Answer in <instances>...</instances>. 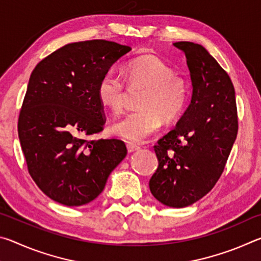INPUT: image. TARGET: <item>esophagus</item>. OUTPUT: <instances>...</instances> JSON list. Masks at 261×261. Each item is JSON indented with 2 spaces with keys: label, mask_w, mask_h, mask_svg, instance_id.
I'll return each mask as SVG.
<instances>
[{
  "label": "esophagus",
  "mask_w": 261,
  "mask_h": 261,
  "mask_svg": "<svg viewBox=\"0 0 261 261\" xmlns=\"http://www.w3.org/2000/svg\"><path fill=\"white\" fill-rule=\"evenodd\" d=\"M126 148H127V152L132 153V152H135V151H138L140 147L138 146V145H135V144H127L126 145Z\"/></svg>",
  "instance_id": "esophagus-1"
}]
</instances>
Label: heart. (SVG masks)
Wrapping results in <instances>:
<instances>
[{
  "mask_svg": "<svg viewBox=\"0 0 261 261\" xmlns=\"http://www.w3.org/2000/svg\"><path fill=\"white\" fill-rule=\"evenodd\" d=\"M127 86L144 88L138 110L127 114L113 125V132L130 143H141L160 130L163 120L171 122L189 103L191 86L187 78L174 74L166 62L154 55H143L129 61L123 73L108 70L98 86L100 102L114 114L125 107Z\"/></svg>",
  "mask_w": 261,
  "mask_h": 261,
  "instance_id": "obj_1",
  "label": "heart"
}]
</instances>
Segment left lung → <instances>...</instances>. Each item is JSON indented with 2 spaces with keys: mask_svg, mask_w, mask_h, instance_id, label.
<instances>
[{
  "mask_svg": "<svg viewBox=\"0 0 261 261\" xmlns=\"http://www.w3.org/2000/svg\"><path fill=\"white\" fill-rule=\"evenodd\" d=\"M191 73L192 99L170 132L158 140L159 166L149 190L163 205L182 208L206 196L222 175L238 131L235 88L201 45L174 43Z\"/></svg>",
  "mask_w": 261,
  "mask_h": 261,
  "instance_id": "8db88e82",
  "label": "left lung"
}]
</instances>
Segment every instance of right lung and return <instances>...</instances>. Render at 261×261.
<instances>
[{"label":"right lung","instance_id":"add662e5","mask_svg":"<svg viewBox=\"0 0 261 261\" xmlns=\"http://www.w3.org/2000/svg\"><path fill=\"white\" fill-rule=\"evenodd\" d=\"M129 46L107 40L65 45L31 73L18 117L28 170L41 191L65 206H82L103 191L126 156L122 140H87L103 130L98 86Z\"/></svg>","mask_w":261,"mask_h":261}]
</instances>
